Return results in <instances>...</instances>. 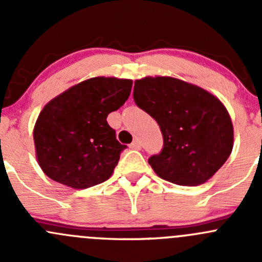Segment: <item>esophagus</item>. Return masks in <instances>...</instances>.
<instances>
[{
	"mask_svg": "<svg viewBox=\"0 0 262 262\" xmlns=\"http://www.w3.org/2000/svg\"><path fill=\"white\" fill-rule=\"evenodd\" d=\"M130 148H132V149H141V148H142L141 141H139V139H134V141L132 142Z\"/></svg>",
	"mask_w": 262,
	"mask_h": 262,
	"instance_id": "1",
	"label": "esophagus"
}]
</instances>
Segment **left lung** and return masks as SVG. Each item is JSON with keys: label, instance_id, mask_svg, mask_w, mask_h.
Instances as JSON below:
<instances>
[{"label": "left lung", "instance_id": "8db88e82", "mask_svg": "<svg viewBox=\"0 0 262 262\" xmlns=\"http://www.w3.org/2000/svg\"><path fill=\"white\" fill-rule=\"evenodd\" d=\"M133 97L160 125L163 147L148 163L161 179L196 186L224 165L233 148V125L215 96L178 78L146 77L134 82Z\"/></svg>", "mask_w": 262, "mask_h": 262}]
</instances>
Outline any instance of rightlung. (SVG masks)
I'll return each mask as SVG.
<instances>
[{
  "mask_svg": "<svg viewBox=\"0 0 262 262\" xmlns=\"http://www.w3.org/2000/svg\"><path fill=\"white\" fill-rule=\"evenodd\" d=\"M132 80L94 77L60 94L44 106L34 128L39 166L52 180L86 189L106 181L121 150L106 118L130 95Z\"/></svg>",
  "mask_w": 262,
  "mask_h": 262,
  "instance_id": "add662e5",
  "label": "right lung"
}]
</instances>
